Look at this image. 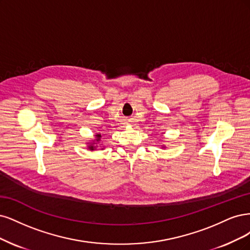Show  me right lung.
I'll use <instances>...</instances> for the list:
<instances>
[{
	"mask_svg": "<svg viewBox=\"0 0 250 250\" xmlns=\"http://www.w3.org/2000/svg\"><path fill=\"white\" fill-rule=\"evenodd\" d=\"M95 137H96V138H98V139H96V141H100V138H101V134H98V135H95ZM88 147H89L90 148V150H93L94 148H95V146H88Z\"/></svg>",
	"mask_w": 250,
	"mask_h": 250,
	"instance_id": "add662e5",
	"label": "right lung"
}]
</instances>
